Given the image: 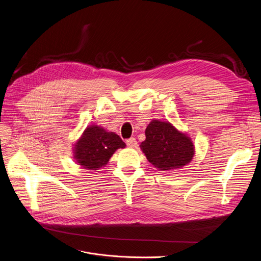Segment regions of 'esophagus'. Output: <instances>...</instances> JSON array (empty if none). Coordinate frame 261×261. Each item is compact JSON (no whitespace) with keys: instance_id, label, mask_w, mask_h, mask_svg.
<instances>
[{"instance_id":"34e87169","label":"esophagus","mask_w":261,"mask_h":261,"mask_svg":"<svg viewBox=\"0 0 261 261\" xmlns=\"http://www.w3.org/2000/svg\"><path fill=\"white\" fill-rule=\"evenodd\" d=\"M126 144H127V146L129 148H135L136 145H137V142H136V140H135L134 137H131V138H129V140H127Z\"/></svg>"}]
</instances>
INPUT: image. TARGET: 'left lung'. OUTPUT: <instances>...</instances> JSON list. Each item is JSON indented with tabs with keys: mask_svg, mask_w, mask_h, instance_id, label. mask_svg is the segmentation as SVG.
<instances>
[{
	"mask_svg": "<svg viewBox=\"0 0 261 261\" xmlns=\"http://www.w3.org/2000/svg\"><path fill=\"white\" fill-rule=\"evenodd\" d=\"M141 149L147 160L162 171L182 168L192 161L194 146L191 138L167 121L152 120L146 129Z\"/></svg>",
	"mask_w": 261,
	"mask_h": 261,
	"instance_id": "1",
	"label": "left lung"
}]
</instances>
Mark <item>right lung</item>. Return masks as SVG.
Returning a JSON list of instances; mask_svg holds the SVG:
<instances>
[{
    "instance_id": "obj_1",
    "label": "right lung",
    "mask_w": 261,
    "mask_h": 261,
    "mask_svg": "<svg viewBox=\"0 0 261 261\" xmlns=\"http://www.w3.org/2000/svg\"><path fill=\"white\" fill-rule=\"evenodd\" d=\"M125 147L126 144L117 134L92 125L84 131L74 145V159L85 169L97 170L107 165L117 149Z\"/></svg>"
}]
</instances>
